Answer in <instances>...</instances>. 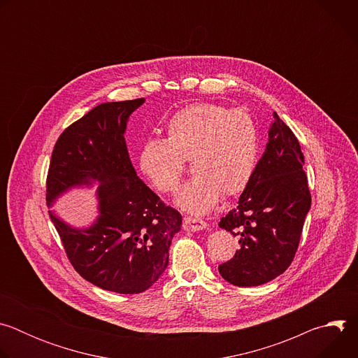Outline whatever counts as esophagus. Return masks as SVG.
Wrapping results in <instances>:
<instances>
[{
	"label": "esophagus",
	"instance_id": "1",
	"mask_svg": "<svg viewBox=\"0 0 358 358\" xmlns=\"http://www.w3.org/2000/svg\"><path fill=\"white\" fill-rule=\"evenodd\" d=\"M208 227V224L206 221H202L199 218H195V217H185L184 218V222H182V228L185 231H201V229H206Z\"/></svg>",
	"mask_w": 358,
	"mask_h": 358
}]
</instances>
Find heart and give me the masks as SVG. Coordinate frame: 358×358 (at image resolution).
Segmentation results:
<instances>
[{
    "label": "heart",
    "mask_w": 358,
    "mask_h": 358,
    "mask_svg": "<svg viewBox=\"0 0 358 358\" xmlns=\"http://www.w3.org/2000/svg\"><path fill=\"white\" fill-rule=\"evenodd\" d=\"M167 138H148L140 148L138 167L162 194L178 191L189 162L195 176L184 185L177 203L195 215L208 213L222 194L239 195L257 171L261 136L245 110L217 103H195L171 116Z\"/></svg>",
    "instance_id": "heart-1"
}]
</instances>
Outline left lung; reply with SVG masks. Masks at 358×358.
Wrapping results in <instances>:
<instances>
[{
  "mask_svg": "<svg viewBox=\"0 0 358 358\" xmlns=\"http://www.w3.org/2000/svg\"><path fill=\"white\" fill-rule=\"evenodd\" d=\"M273 119L252 181L218 224L239 239L235 257L218 271L241 287L264 285L290 266L312 203L299 140L275 112Z\"/></svg>",
  "mask_w": 358,
  "mask_h": 358,
  "instance_id": "obj_1",
  "label": "left lung"
}]
</instances>
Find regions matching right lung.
I'll return each mask as SVG.
<instances>
[{
  "mask_svg": "<svg viewBox=\"0 0 358 358\" xmlns=\"http://www.w3.org/2000/svg\"><path fill=\"white\" fill-rule=\"evenodd\" d=\"M144 99L109 101L87 112L58 137L46 176V202L73 185H99L100 215L89 229H72L49 213L69 262L87 282L120 294L147 290L166 271L181 214L136 174L124 131Z\"/></svg>",
  "mask_w": 358,
  "mask_h": 358,
  "instance_id": "1",
  "label": "right lung"
}]
</instances>
